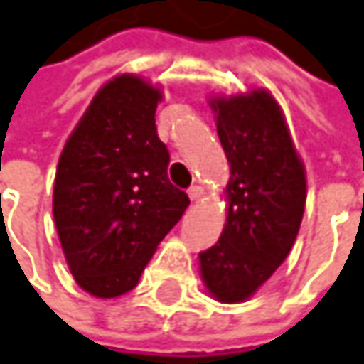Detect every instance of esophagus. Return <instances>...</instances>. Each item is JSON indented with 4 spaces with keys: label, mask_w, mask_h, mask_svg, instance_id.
Here are the masks:
<instances>
[{
    "label": "esophagus",
    "mask_w": 364,
    "mask_h": 364,
    "mask_svg": "<svg viewBox=\"0 0 364 364\" xmlns=\"http://www.w3.org/2000/svg\"><path fill=\"white\" fill-rule=\"evenodd\" d=\"M203 194H205V192H203L200 186H191V188H188V196H191V200H194V203H196V200H200V198H203Z\"/></svg>",
    "instance_id": "1"
}]
</instances>
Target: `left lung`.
I'll return each mask as SVG.
<instances>
[{
	"label": "left lung",
	"mask_w": 364,
	"mask_h": 364,
	"mask_svg": "<svg viewBox=\"0 0 364 364\" xmlns=\"http://www.w3.org/2000/svg\"><path fill=\"white\" fill-rule=\"evenodd\" d=\"M217 133L231 166L228 223L200 252L203 281L223 303H240L272 277L299 233L305 172L281 108L268 92L217 98Z\"/></svg>",
	"instance_id": "8db88e82"
}]
</instances>
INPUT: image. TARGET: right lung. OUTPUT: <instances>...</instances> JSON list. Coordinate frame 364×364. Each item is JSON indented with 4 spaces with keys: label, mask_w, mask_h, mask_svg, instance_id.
<instances>
[{
    "label": "right lung",
    "mask_w": 364,
    "mask_h": 364,
    "mask_svg": "<svg viewBox=\"0 0 364 364\" xmlns=\"http://www.w3.org/2000/svg\"><path fill=\"white\" fill-rule=\"evenodd\" d=\"M159 90L133 75L108 82L57 166L53 217L69 270L94 297L129 293L157 244L191 205L168 178L159 141Z\"/></svg>",
    "instance_id": "add662e5"
}]
</instances>
